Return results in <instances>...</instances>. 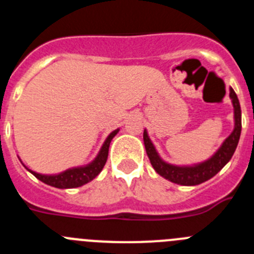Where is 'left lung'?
Listing matches in <instances>:
<instances>
[{
  "label": "left lung",
  "mask_w": 254,
  "mask_h": 254,
  "mask_svg": "<svg viewBox=\"0 0 254 254\" xmlns=\"http://www.w3.org/2000/svg\"><path fill=\"white\" fill-rule=\"evenodd\" d=\"M229 91H230L229 96H230L233 107H234V129H233L232 133L229 134V137H226V140L219 147V150L210 159L202 161V163L187 165V167H178V165L165 163L159 156L146 129L143 131V143H145L146 154L149 156L152 168L159 176L164 177L165 179L173 182V183H177V185L197 186L216 176L217 173L228 164V161L232 159L233 154L237 149L242 132L241 104H239L237 94L232 87L229 89Z\"/></svg>",
  "instance_id": "1"
}]
</instances>
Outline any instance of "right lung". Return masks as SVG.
Here are the masks:
<instances>
[{"mask_svg": "<svg viewBox=\"0 0 254 254\" xmlns=\"http://www.w3.org/2000/svg\"><path fill=\"white\" fill-rule=\"evenodd\" d=\"M120 129L112 132L107 137V140L103 143L102 149H100L99 154L96 155V158L91 161L90 164L84 165V167H77V168H71L64 172L60 173V174H53V176H46V174H39L35 173L30 169H26L39 181H42L46 185L52 186L56 188H76L81 187V186L86 185L90 181H93L98 174L103 170L105 163L108 159V151H109V145L113 137L118 133Z\"/></svg>", "mask_w": 254, "mask_h": 254, "instance_id": "right-lung-1", "label": "right lung"}]
</instances>
